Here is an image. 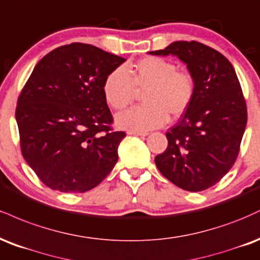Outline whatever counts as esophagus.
Here are the masks:
<instances>
[{"mask_svg": "<svg viewBox=\"0 0 260 260\" xmlns=\"http://www.w3.org/2000/svg\"><path fill=\"white\" fill-rule=\"evenodd\" d=\"M127 134L129 135H135V136H147V133H135V131H127Z\"/></svg>", "mask_w": 260, "mask_h": 260, "instance_id": "34e87169", "label": "esophagus"}]
</instances>
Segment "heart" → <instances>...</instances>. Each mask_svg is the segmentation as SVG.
Returning a JSON list of instances; mask_svg holds the SVG:
<instances>
[{"label": "heart", "instance_id": "1", "mask_svg": "<svg viewBox=\"0 0 260 260\" xmlns=\"http://www.w3.org/2000/svg\"><path fill=\"white\" fill-rule=\"evenodd\" d=\"M142 93L143 106L119 113L115 118L121 129L135 133L157 129L168 120V115L179 118L190 108L196 93L193 76L178 70L170 60L146 57L126 69H114L107 75L103 94L109 106L123 109Z\"/></svg>", "mask_w": 260, "mask_h": 260}]
</instances>
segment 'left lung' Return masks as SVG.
<instances>
[{"label": "left lung", "mask_w": 260, "mask_h": 260, "mask_svg": "<svg viewBox=\"0 0 260 260\" xmlns=\"http://www.w3.org/2000/svg\"><path fill=\"white\" fill-rule=\"evenodd\" d=\"M154 56L173 54L196 82L190 108L167 133L168 147L154 158L163 176L182 190L212 187L234 166L247 124V106L233 64L197 41H175Z\"/></svg>", "instance_id": "1"}]
</instances>
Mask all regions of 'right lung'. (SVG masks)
Wrapping results in <instances>:
<instances>
[{
  "label": "right lung",
  "mask_w": 260,
  "mask_h": 260,
  "mask_svg": "<svg viewBox=\"0 0 260 260\" xmlns=\"http://www.w3.org/2000/svg\"><path fill=\"white\" fill-rule=\"evenodd\" d=\"M125 60L74 42L35 66L18 97L15 119L21 154L47 187L86 192L117 164L126 134L112 127L103 84Z\"/></svg>",
  "instance_id": "add662e5"
}]
</instances>
